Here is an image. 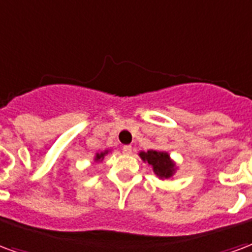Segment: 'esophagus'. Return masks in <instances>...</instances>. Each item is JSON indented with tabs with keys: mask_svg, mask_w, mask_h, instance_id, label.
I'll use <instances>...</instances> for the list:
<instances>
[{
	"mask_svg": "<svg viewBox=\"0 0 252 252\" xmlns=\"http://www.w3.org/2000/svg\"><path fill=\"white\" fill-rule=\"evenodd\" d=\"M123 154L131 155L132 154V147H131V145H124V147H123Z\"/></svg>",
	"mask_w": 252,
	"mask_h": 252,
	"instance_id": "esophagus-1",
	"label": "esophagus"
}]
</instances>
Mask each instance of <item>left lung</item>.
Here are the masks:
<instances>
[{"instance_id":"8db88e82","label":"left lung","mask_w":252,"mask_h":252,"mask_svg":"<svg viewBox=\"0 0 252 252\" xmlns=\"http://www.w3.org/2000/svg\"><path fill=\"white\" fill-rule=\"evenodd\" d=\"M139 156L144 163L150 165L160 180L172 179L173 175L178 171V165L167 151L148 150L147 152L141 151L139 152Z\"/></svg>"}]
</instances>
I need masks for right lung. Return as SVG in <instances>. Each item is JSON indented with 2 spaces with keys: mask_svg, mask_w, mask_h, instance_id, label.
Returning a JSON list of instances; mask_svg holds the SVG:
<instances>
[{
  "mask_svg": "<svg viewBox=\"0 0 252 252\" xmlns=\"http://www.w3.org/2000/svg\"><path fill=\"white\" fill-rule=\"evenodd\" d=\"M109 152H111V150H105V151H102V152H100V154L94 155V158H93L94 163H101L102 160H104V158H105Z\"/></svg>",
  "mask_w": 252,
  "mask_h": 252,
  "instance_id": "add662e5",
  "label": "right lung"
}]
</instances>
